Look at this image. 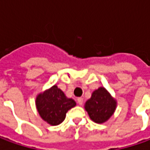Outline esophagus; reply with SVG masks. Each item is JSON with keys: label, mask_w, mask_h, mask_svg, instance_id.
<instances>
[{"label": "esophagus", "mask_w": 150, "mask_h": 150, "mask_svg": "<svg viewBox=\"0 0 150 150\" xmlns=\"http://www.w3.org/2000/svg\"><path fill=\"white\" fill-rule=\"evenodd\" d=\"M78 105H83V98H78Z\"/></svg>", "instance_id": "obj_1"}]
</instances>
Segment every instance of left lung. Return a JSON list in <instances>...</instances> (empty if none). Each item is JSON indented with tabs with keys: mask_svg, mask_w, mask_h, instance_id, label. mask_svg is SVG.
<instances>
[{
	"mask_svg": "<svg viewBox=\"0 0 150 150\" xmlns=\"http://www.w3.org/2000/svg\"><path fill=\"white\" fill-rule=\"evenodd\" d=\"M116 106V100L104 88L100 87L93 91L91 98L85 103L84 108L93 122L103 124L113 114Z\"/></svg>",
	"mask_w": 150,
	"mask_h": 150,
	"instance_id": "1",
	"label": "left lung"
}]
</instances>
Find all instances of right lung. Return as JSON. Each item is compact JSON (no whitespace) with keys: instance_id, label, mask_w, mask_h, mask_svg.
I'll list each match as a JSON object with an SVG mask.
<instances>
[{"instance_id":"add662e5","label":"right lung","mask_w":150,"mask_h":150,"mask_svg":"<svg viewBox=\"0 0 150 150\" xmlns=\"http://www.w3.org/2000/svg\"><path fill=\"white\" fill-rule=\"evenodd\" d=\"M36 106L41 118L51 125H58L66 118L67 112L76 106V102L67 98L57 85L37 96Z\"/></svg>"}]
</instances>
